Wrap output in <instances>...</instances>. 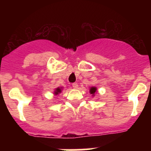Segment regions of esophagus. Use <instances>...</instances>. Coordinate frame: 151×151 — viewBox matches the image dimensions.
Masks as SVG:
<instances>
[{
	"label": "esophagus",
	"instance_id": "obj_1",
	"mask_svg": "<svg viewBox=\"0 0 151 151\" xmlns=\"http://www.w3.org/2000/svg\"><path fill=\"white\" fill-rule=\"evenodd\" d=\"M72 85H73V88H75V89L78 88V84H77V83H73Z\"/></svg>",
	"mask_w": 151,
	"mask_h": 151
}]
</instances>
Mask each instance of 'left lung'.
<instances>
[{
    "instance_id": "left-lung-1",
    "label": "left lung",
    "mask_w": 151,
    "mask_h": 151,
    "mask_svg": "<svg viewBox=\"0 0 151 151\" xmlns=\"http://www.w3.org/2000/svg\"><path fill=\"white\" fill-rule=\"evenodd\" d=\"M97 88L96 87H94V86H92V87H90L89 88V93L91 94L92 97H94L95 94L97 93Z\"/></svg>"
}]
</instances>
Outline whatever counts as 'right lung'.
Wrapping results in <instances>:
<instances>
[{
    "label": "right lung",
    "instance_id": "right-lung-1",
    "mask_svg": "<svg viewBox=\"0 0 151 151\" xmlns=\"http://www.w3.org/2000/svg\"><path fill=\"white\" fill-rule=\"evenodd\" d=\"M63 89V87H57V88H56L55 90H54V95L57 96V95H58V94H60L61 92H62Z\"/></svg>",
    "mask_w": 151,
    "mask_h": 151
}]
</instances>
